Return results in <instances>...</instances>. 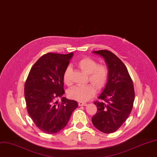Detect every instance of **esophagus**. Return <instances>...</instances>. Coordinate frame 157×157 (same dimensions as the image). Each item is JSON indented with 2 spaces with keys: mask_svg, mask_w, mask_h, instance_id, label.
Instances as JSON below:
<instances>
[{
  "mask_svg": "<svg viewBox=\"0 0 157 157\" xmlns=\"http://www.w3.org/2000/svg\"><path fill=\"white\" fill-rule=\"evenodd\" d=\"M78 105L79 106H86V103L85 102H83V101H79L78 103Z\"/></svg>",
  "mask_w": 157,
  "mask_h": 157,
  "instance_id": "1",
  "label": "esophagus"
}]
</instances>
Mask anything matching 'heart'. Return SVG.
<instances>
[{"mask_svg":"<svg viewBox=\"0 0 157 157\" xmlns=\"http://www.w3.org/2000/svg\"><path fill=\"white\" fill-rule=\"evenodd\" d=\"M77 66L81 71L89 74V80L97 89L101 90L106 86L109 76V70L106 66L98 65L95 60L89 57L81 59L77 63ZM71 74V67H67L63 74V82L68 86L71 85L72 83ZM95 92L96 89L94 85L86 84L74 86L68 90V95L72 99L85 101L90 99Z\"/></svg>","mask_w":157,"mask_h":157,"instance_id":"b5f03b06","label":"heart"}]
</instances>
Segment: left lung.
Here are the masks:
<instances>
[{"instance_id": "left-lung-1", "label": "left lung", "mask_w": 157, "mask_h": 157, "mask_svg": "<svg viewBox=\"0 0 157 157\" xmlns=\"http://www.w3.org/2000/svg\"><path fill=\"white\" fill-rule=\"evenodd\" d=\"M103 57L107 64L109 76L107 83L98 97L102 101L94 103L97 112L92 122L104 133L118 129L129 116L135 100V90L128 71L119 58L107 50L92 52Z\"/></svg>"}]
</instances>
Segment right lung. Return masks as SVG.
Listing matches in <instances>:
<instances>
[{"mask_svg":"<svg viewBox=\"0 0 157 157\" xmlns=\"http://www.w3.org/2000/svg\"><path fill=\"white\" fill-rule=\"evenodd\" d=\"M73 53H48L40 57L32 67L25 85L27 111L38 128L54 134L65 127L78 107L74 100L62 98L65 93L63 74Z\"/></svg>","mask_w":157,"mask_h":157,"instance_id":"add662e5","label":"right lung"}]
</instances>
